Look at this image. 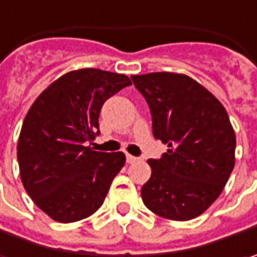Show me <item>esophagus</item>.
Returning a JSON list of instances; mask_svg holds the SVG:
<instances>
[{"mask_svg": "<svg viewBox=\"0 0 257 257\" xmlns=\"http://www.w3.org/2000/svg\"><path fill=\"white\" fill-rule=\"evenodd\" d=\"M137 161H138V158H137V157L126 154V162H128V164H134V162H137Z\"/></svg>", "mask_w": 257, "mask_h": 257, "instance_id": "obj_1", "label": "esophagus"}]
</instances>
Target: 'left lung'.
Returning a JSON list of instances; mask_svg holds the SVG:
<instances>
[{
	"instance_id": "1",
	"label": "left lung",
	"mask_w": 257,
	"mask_h": 257,
	"mask_svg": "<svg viewBox=\"0 0 257 257\" xmlns=\"http://www.w3.org/2000/svg\"><path fill=\"white\" fill-rule=\"evenodd\" d=\"M145 97L152 134L168 145L148 160L144 204L164 218L185 221L203 214L221 194L234 167L236 135L224 106L194 79L160 72L131 76Z\"/></svg>"
}]
</instances>
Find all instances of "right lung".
<instances>
[{"label": "right lung", "mask_w": 257, "mask_h": 257, "mask_svg": "<svg viewBox=\"0 0 257 257\" xmlns=\"http://www.w3.org/2000/svg\"><path fill=\"white\" fill-rule=\"evenodd\" d=\"M129 84L125 74L73 70L53 82L30 107L17 144L20 177L36 206L53 220L79 221L103 204L125 165V154L99 152L86 142L99 134L103 103Z\"/></svg>", "instance_id": "obj_1"}]
</instances>
